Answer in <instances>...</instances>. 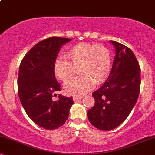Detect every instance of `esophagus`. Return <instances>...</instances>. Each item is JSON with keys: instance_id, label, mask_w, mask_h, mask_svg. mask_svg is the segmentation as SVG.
Masks as SVG:
<instances>
[{"instance_id": "34e87169", "label": "esophagus", "mask_w": 155, "mask_h": 155, "mask_svg": "<svg viewBox=\"0 0 155 155\" xmlns=\"http://www.w3.org/2000/svg\"><path fill=\"white\" fill-rule=\"evenodd\" d=\"M73 99L74 102H77L78 101H79V100H80V99H82V97H76V96H74V97H73Z\"/></svg>"}]
</instances>
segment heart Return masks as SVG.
I'll use <instances>...</instances> for the list:
<instances>
[{"label":"heart","mask_w":155,"mask_h":155,"mask_svg":"<svg viewBox=\"0 0 155 155\" xmlns=\"http://www.w3.org/2000/svg\"><path fill=\"white\" fill-rule=\"evenodd\" d=\"M68 61L59 58L54 63V73L63 82L69 81L79 68L80 76L65 85L68 94L80 96L89 92L94 84L104 82L111 71V58L109 49L100 44L82 42L75 44L65 52Z\"/></svg>","instance_id":"obj_1"}]
</instances>
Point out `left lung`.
<instances>
[{"instance_id":"8db88e82","label":"left lung","mask_w":155,"mask_h":155,"mask_svg":"<svg viewBox=\"0 0 155 155\" xmlns=\"http://www.w3.org/2000/svg\"><path fill=\"white\" fill-rule=\"evenodd\" d=\"M116 48L111 73L92 93L95 103L87 112L91 124L101 130H111L122 124L136 103L140 88V68L126 46L110 41Z\"/></svg>"}]
</instances>
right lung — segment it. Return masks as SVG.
<instances>
[{
  "instance_id": "obj_1",
  "label": "right lung",
  "mask_w": 155,
  "mask_h": 155,
  "mask_svg": "<svg viewBox=\"0 0 155 155\" xmlns=\"http://www.w3.org/2000/svg\"><path fill=\"white\" fill-rule=\"evenodd\" d=\"M71 39L52 37L35 44L21 61L18 95L25 111L38 126L54 130L63 126L73 102L72 97L59 94L61 85L55 77L54 63L63 44Z\"/></svg>"
}]
</instances>
